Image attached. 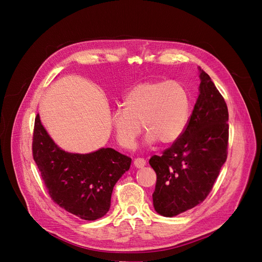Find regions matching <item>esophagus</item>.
<instances>
[{"label": "esophagus", "instance_id": "esophagus-1", "mask_svg": "<svg viewBox=\"0 0 262 262\" xmlns=\"http://www.w3.org/2000/svg\"><path fill=\"white\" fill-rule=\"evenodd\" d=\"M134 166H135L136 168H143V167L145 166V160H144L143 158H141V157L136 158V159L134 160Z\"/></svg>", "mask_w": 262, "mask_h": 262}]
</instances>
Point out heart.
Here are the masks:
<instances>
[{"instance_id": "1", "label": "heart", "mask_w": 262, "mask_h": 262, "mask_svg": "<svg viewBox=\"0 0 262 262\" xmlns=\"http://www.w3.org/2000/svg\"><path fill=\"white\" fill-rule=\"evenodd\" d=\"M123 108L110 114L109 122L118 143L134 146L143 128L146 142L163 144L176 141L186 129L190 101L185 86L178 80L143 81L124 96Z\"/></svg>"}]
</instances>
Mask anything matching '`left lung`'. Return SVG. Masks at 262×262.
<instances>
[{
  "mask_svg": "<svg viewBox=\"0 0 262 262\" xmlns=\"http://www.w3.org/2000/svg\"><path fill=\"white\" fill-rule=\"evenodd\" d=\"M200 77L199 98L183 135L148 161L157 176L154 208L163 216L203 203L227 158V105L210 76L202 71Z\"/></svg>",
  "mask_w": 262,
  "mask_h": 262,
  "instance_id": "obj_1",
  "label": "left lung"
}]
</instances>
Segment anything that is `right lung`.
Instances as JSON below:
<instances>
[{"mask_svg": "<svg viewBox=\"0 0 262 262\" xmlns=\"http://www.w3.org/2000/svg\"><path fill=\"white\" fill-rule=\"evenodd\" d=\"M32 149L52 201L87 221L108 212L114 187L132 162L110 147L85 155L64 152L51 139L39 115L35 118Z\"/></svg>", "mask_w": 262, "mask_h": 262, "instance_id": "1", "label": "right lung"}]
</instances>
